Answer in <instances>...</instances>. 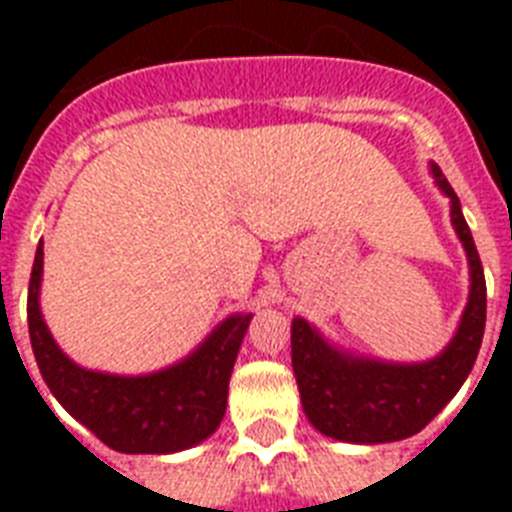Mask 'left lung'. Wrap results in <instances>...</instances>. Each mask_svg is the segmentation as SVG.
I'll use <instances>...</instances> for the list:
<instances>
[{
  "label": "left lung",
  "instance_id": "obj_1",
  "mask_svg": "<svg viewBox=\"0 0 512 512\" xmlns=\"http://www.w3.org/2000/svg\"><path fill=\"white\" fill-rule=\"evenodd\" d=\"M441 191L452 199V223L470 260V300L449 348L428 364H382L329 348L303 319L292 321V366L308 420L324 436L350 444H385L420 433L476 364L486 327L484 265L473 244L460 199L433 167Z\"/></svg>",
  "mask_w": 512,
  "mask_h": 512
}]
</instances>
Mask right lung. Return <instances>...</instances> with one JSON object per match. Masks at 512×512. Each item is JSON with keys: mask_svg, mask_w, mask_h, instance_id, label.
Listing matches in <instances>:
<instances>
[{"mask_svg": "<svg viewBox=\"0 0 512 512\" xmlns=\"http://www.w3.org/2000/svg\"><path fill=\"white\" fill-rule=\"evenodd\" d=\"M42 255L39 244L28 284V335L39 372L63 409L103 444L124 454L180 452L215 433L252 313L223 321L191 358L167 372L148 377L87 372L60 353L42 321Z\"/></svg>", "mask_w": 512, "mask_h": 512, "instance_id": "1", "label": "right lung"}]
</instances>
